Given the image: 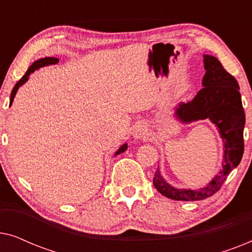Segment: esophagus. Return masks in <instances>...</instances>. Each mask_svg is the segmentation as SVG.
<instances>
[{
    "label": "esophagus",
    "instance_id": "34e87169",
    "mask_svg": "<svg viewBox=\"0 0 252 252\" xmlns=\"http://www.w3.org/2000/svg\"><path fill=\"white\" fill-rule=\"evenodd\" d=\"M132 134L135 139H142L146 135H148V127L147 124L144 122H137L135 123V125L133 126L132 128Z\"/></svg>",
    "mask_w": 252,
    "mask_h": 252
}]
</instances>
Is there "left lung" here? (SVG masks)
Returning <instances> with one entry per match:
<instances>
[{
  "instance_id": "8db88e82",
  "label": "left lung",
  "mask_w": 252,
  "mask_h": 252,
  "mask_svg": "<svg viewBox=\"0 0 252 252\" xmlns=\"http://www.w3.org/2000/svg\"><path fill=\"white\" fill-rule=\"evenodd\" d=\"M203 58L206 71L202 80L203 88L190 102L180 103L175 108V117L185 124L203 119H210L215 124L223 142L222 168L205 187L192 190L171 186L161 177L158 167L154 186L161 195L174 201H201L215 195L243 156L246 115L239 84L216 57L204 55Z\"/></svg>"
}]
</instances>
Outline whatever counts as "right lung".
<instances>
[{"mask_svg":"<svg viewBox=\"0 0 252 252\" xmlns=\"http://www.w3.org/2000/svg\"><path fill=\"white\" fill-rule=\"evenodd\" d=\"M58 61H60V60H58V58H55V57H44V58H41V60H39V61L34 62V63L29 67V70L26 71V73L24 74V77H23L22 79H20V80L15 85V87H13L12 92H11V95H10V105H9V106H11L12 102H13V98H15L16 93H17V91H18V88H19L22 85L25 84V82H26L27 80H29V75H30L31 73H33L34 71L37 70V68H40V67L48 66V65L57 64ZM126 149H127V143L123 144V146L120 147L119 149L116 151L115 156H117V155H119V154H123L124 151H125Z\"/></svg>","mask_w":252,"mask_h":252,"instance_id":"1","label":"right lung"}]
</instances>
